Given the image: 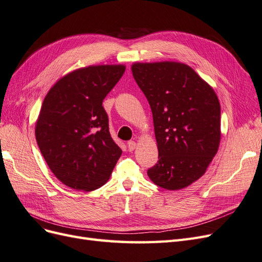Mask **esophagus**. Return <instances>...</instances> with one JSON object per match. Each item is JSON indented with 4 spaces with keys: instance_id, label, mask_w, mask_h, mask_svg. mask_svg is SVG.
I'll return each instance as SVG.
<instances>
[{
    "instance_id": "esophagus-1",
    "label": "esophagus",
    "mask_w": 262,
    "mask_h": 262,
    "mask_svg": "<svg viewBox=\"0 0 262 262\" xmlns=\"http://www.w3.org/2000/svg\"><path fill=\"white\" fill-rule=\"evenodd\" d=\"M137 147V143L134 141H129L128 142V148H129V150L130 152H132V150H134V148Z\"/></svg>"
}]
</instances>
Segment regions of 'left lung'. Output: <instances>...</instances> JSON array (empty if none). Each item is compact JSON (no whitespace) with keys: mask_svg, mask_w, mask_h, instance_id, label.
I'll return each instance as SVG.
<instances>
[{"mask_svg":"<svg viewBox=\"0 0 262 262\" xmlns=\"http://www.w3.org/2000/svg\"><path fill=\"white\" fill-rule=\"evenodd\" d=\"M132 74L152 109L158 162L147 170L167 190L190 186L207 171L221 142L215 92L185 63H133Z\"/></svg>","mask_w":262,"mask_h":262,"instance_id":"left-lung-1","label":"left lung"}]
</instances>
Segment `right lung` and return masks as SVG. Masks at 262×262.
Listing matches in <instances>:
<instances>
[{
  "instance_id": "obj_1",
  "label": "right lung",
  "mask_w": 262,
  "mask_h": 262,
  "mask_svg": "<svg viewBox=\"0 0 262 262\" xmlns=\"http://www.w3.org/2000/svg\"><path fill=\"white\" fill-rule=\"evenodd\" d=\"M124 71L123 64L77 69L46 95L36 121L37 144L54 176L70 188H100L122 154L109 133L102 100Z\"/></svg>"
}]
</instances>
